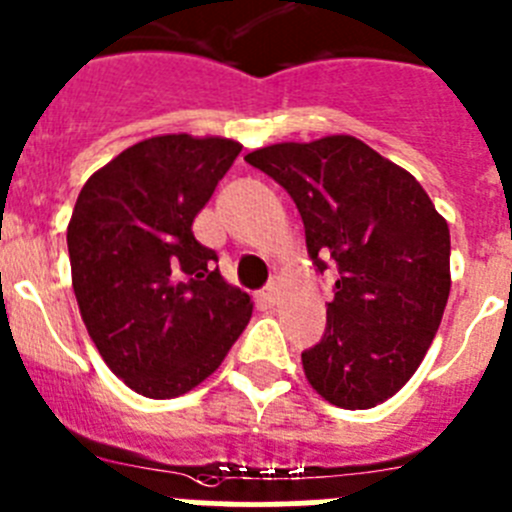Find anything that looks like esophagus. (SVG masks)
<instances>
[{"mask_svg": "<svg viewBox=\"0 0 512 512\" xmlns=\"http://www.w3.org/2000/svg\"><path fill=\"white\" fill-rule=\"evenodd\" d=\"M262 298H265V303H270V306H275V303L280 301V283H278V280H270V283L265 285V290H262Z\"/></svg>", "mask_w": 512, "mask_h": 512, "instance_id": "1", "label": "esophagus"}]
</instances>
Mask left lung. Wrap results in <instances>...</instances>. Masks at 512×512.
Here are the masks:
<instances>
[{"label":"left lung","instance_id":"1","mask_svg":"<svg viewBox=\"0 0 512 512\" xmlns=\"http://www.w3.org/2000/svg\"><path fill=\"white\" fill-rule=\"evenodd\" d=\"M245 160L296 201L313 265L336 267L324 339L301 354L306 380L347 411L385 403L444 316L449 224L408 170L352 135L278 142Z\"/></svg>","mask_w":512,"mask_h":512}]
</instances>
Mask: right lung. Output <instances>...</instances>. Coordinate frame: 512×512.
Here are the masks:
<instances>
[{"mask_svg": "<svg viewBox=\"0 0 512 512\" xmlns=\"http://www.w3.org/2000/svg\"><path fill=\"white\" fill-rule=\"evenodd\" d=\"M239 150L227 137H150L96 170L73 206L81 319L109 370L145 398L201 385L252 316L191 229Z\"/></svg>", "mask_w": 512, "mask_h": 512, "instance_id": "right-lung-1", "label": "right lung"}]
</instances>
